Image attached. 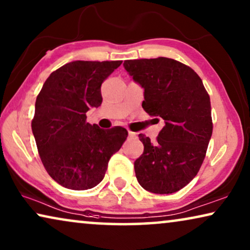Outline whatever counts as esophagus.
I'll return each instance as SVG.
<instances>
[{"mask_svg":"<svg viewBox=\"0 0 250 250\" xmlns=\"http://www.w3.org/2000/svg\"><path fill=\"white\" fill-rule=\"evenodd\" d=\"M128 136H129V138H135L136 134H135L134 132H131V131H128Z\"/></svg>","mask_w":250,"mask_h":250,"instance_id":"1","label":"esophagus"}]
</instances>
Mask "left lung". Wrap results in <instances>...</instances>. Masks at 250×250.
Wrapping results in <instances>:
<instances>
[{"label":"left lung","instance_id":"1","mask_svg":"<svg viewBox=\"0 0 250 250\" xmlns=\"http://www.w3.org/2000/svg\"><path fill=\"white\" fill-rule=\"evenodd\" d=\"M124 68L145 90L143 109L165 122L155 143L139 134L145 150L134 162L136 179L150 192H176L206 156L213 133L209 95L196 71L169 58L126 60Z\"/></svg>","mask_w":250,"mask_h":250}]
</instances>
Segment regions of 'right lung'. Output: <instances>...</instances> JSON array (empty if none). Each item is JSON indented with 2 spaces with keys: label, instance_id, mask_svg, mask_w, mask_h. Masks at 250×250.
Wrapping results in <instances>:
<instances>
[{
  "label": "right lung",
  "instance_id": "obj_1",
  "mask_svg": "<svg viewBox=\"0 0 250 250\" xmlns=\"http://www.w3.org/2000/svg\"><path fill=\"white\" fill-rule=\"evenodd\" d=\"M122 61H73L47 77L36 98L32 129L49 175L67 189L87 190L104 180L110 157L127 138L121 126L86 122L102 104L101 84Z\"/></svg>",
  "mask_w": 250,
  "mask_h": 250
}]
</instances>
